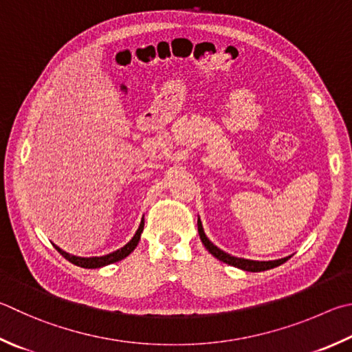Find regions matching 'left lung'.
Wrapping results in <instances>:
<instances>
[{"label":"left lung","instance_id":"left-lung-1","mask_svg":"<svg viewBox=\"0 0 352 352\" xmlns=\"http://www.w3.org/2000/svg\"><path fill=\"white\" fill-rule=\"evenodd\" d=\"M197 226H198V234H200V239L201 243L204 245V248L208 249V251L214 255L215 258H219L220 261L226 265H231L239 267V270L243 271H249V272H260V271H267V270H272V267H277L280 265H283L285 261L289 258V257H285V258H278V260H271V261H257V260H248V258H239V257H234V255L228 254L225 251H221L220 248H217L212 241H210L206 234L203 231V225L200 219L197 221Z\"/></svg>","mask_w":352,"mask_h":352}]
</instances>
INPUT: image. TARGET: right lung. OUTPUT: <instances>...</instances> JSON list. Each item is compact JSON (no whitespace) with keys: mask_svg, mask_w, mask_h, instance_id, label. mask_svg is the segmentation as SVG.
Instances as JSON below:
<instances>
[{"mask_svg":"<svg viewBox=\"0 0 352 352\" xmlns=\"http://www.w3.org/2000/svg\"><path fill=\"white\" fill-rule=\"evenodd\" d=\"M143 228H144V220H142V223H140L135 235H133V237L129 241H127L123 248H120V249H117V251H113L111 254L101 255V257H78V255H72V254H69L66 251H63V249L58 248L56 245H54V246H55L56 251H58L63 255V257L70 261V263H74V265L80 266V267H86V270H95V267H103L106 265H111V263H115V261H120V260L126 258L127 255H129L133 251V249L137 248L140 237H142Z\"/></svg>","mask_w":352,"mask_h":352,"instance_id":"add662e5","label":"right lung"}]
</instances>
